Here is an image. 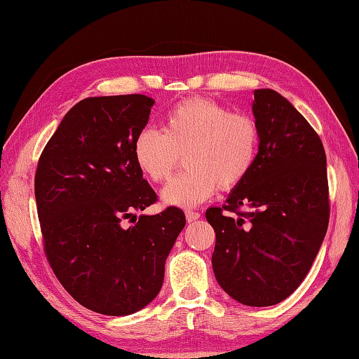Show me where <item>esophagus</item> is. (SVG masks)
Instances as JSON below:
<instances>
[{
    "mask_svg": "<svg viewBox=\"0 0 359 359\" xmlns=\"http://www.w3.org/2000/svg\"><path fill=\"white\" fill-rule=\"evenodd\" d=\"M185 216H187L188 224H193V222H196L197 219H201V212H197V211H187Z\"/></svg>",
    "mask_w": 359,
    "mask_h": 359,
    "instance_id": "1",
    "label": "esophagus"
}]
</instances>
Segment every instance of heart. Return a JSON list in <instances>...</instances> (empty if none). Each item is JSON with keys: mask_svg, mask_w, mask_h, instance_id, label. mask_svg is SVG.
<instances>
[{"mask_svg": "<svg viewBox=\"0 0 359 359\" xmlns=\"http://www.w3.org/2000/svg\"><path fill=\"white\" fill-rule=\"evenodd\" d=\"M259 148L256 121L208 98H189L165 114L162 131L147 126L137 133L133 154L152 182H162L184 154L187 170L160 193L166 205L196 207L217 188L231 189L247 177Z\"/></svg>", "mask_w": 359, "mask_h": 359, "instance_id": "1", "label": "heart"}]
</instances>
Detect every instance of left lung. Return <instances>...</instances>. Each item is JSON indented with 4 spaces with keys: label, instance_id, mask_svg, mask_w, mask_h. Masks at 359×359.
I'll return each instance as SVG.
<instances>
[{
    "label": "left lung",
    "instance_id": "left-lung-1",
    "mask_svg": "<svg viewBox=\"0 0 359 359\" xmlns=\"http://www.w3.org/2000/svg\"><path fill=\"white\" fill-rule=\"evenodd\" d=\"M251 109L259 129L255 165L224 207L205 216L216 233L211 262L219 285L243 306L269 307L301 285L323 245L327 158L315 129L276 90L256 89Z\"/></svg>",
    "mask_w": 359,
    "mask_h": 359
}]
</instances>
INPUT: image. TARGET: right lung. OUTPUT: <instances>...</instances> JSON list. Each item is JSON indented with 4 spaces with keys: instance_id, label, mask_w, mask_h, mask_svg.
<instances>
[{
    "instance_id": "right-lung-1",
    "label": "right lung",
    "mask_w": 359,
    "mask_h": 359,
    "mask_svg": "<svg viewBox=\"0 0 359 359\" xmlns=\"http://www.w3.org/2000/svg\"><path fill=\"white\" fill-rule=\"evenodd\" d=\"M152 104L140 94L85 98L60 121L36 166L48 261L66 292L102 315H133L154 299L187 224L184 211L170 207L124 225L157 201L133 154Z\"/></svg>"
}]
</instances>
